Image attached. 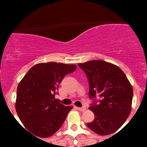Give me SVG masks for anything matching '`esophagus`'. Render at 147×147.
Wrapping results in <instances>:
<instances>
[{
  "instance_id": "1",
  "label": "esophagus",
  "mask_w": 147,
  "mask_h": 147,
  "mask_svg": "<svg viewBox=\"0 0 147 147\" xmlns=\"http://www.w3.org/2000/svg\"><path fill=\"white\" fill-rule=\"evenodd\" d=\"M76 109L79 111H81V112H83V111L86 110V108H85V107H81V108H80V107H76Z\"/></svg>"
}]
</instances>
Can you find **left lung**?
<instances>
[{"instance_id":"8db88e82","label":"left lung","mask_w":147,"mask_h":147,"mask_svg":"<svg viewBox=\"0 0 147 147\" xmlns=\"http://www.w3.org/2000/svg\"><path fill=\"white\" fill-rule=\"evenodd\" d=\"M86 73L89 82V96L99 97L89 107L94 120L87 123L90 129L100 136L116 132L123 125L131 110L133 88L120 67L101 60L78 64ZM116 135V134H115Z\"/></svg>"}]
</instances>
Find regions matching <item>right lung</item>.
<instances>
[{
  "label": "right lung",
  "instance_id": "obj_1",
  "mask_svg": "<svg viewBox=\"0 0 147 147\" xmlns=\"http://www.w3.org/2000/svg\"><path fill=\"white\" fill-rule=\"evenodd\" d=\"M76 69V64L40 63L31 67L19 83L16 110L25 127L38 139L57 132L72 109L62 105L55 95L64 76Z\"/></svg>",
  "mask_w": 147,
  "mask_h": 147
}]
</instances>
